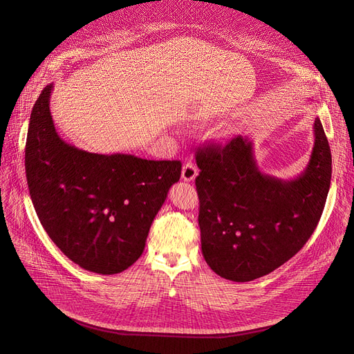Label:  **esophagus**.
I'll list each match as a JSON object with an SVG mask.
<instances>
[{"mask_svg":"<svg viewBox=\"0 0 354 354\" xmlns=\"http://www.w3.org/2000/svg\"><path fill=\"white\" fill-rule=\"evenodd\" d=\"M196 175H198V167L192 162H188L182 166V179L183 180L191 182L196 178Z\"/></svg>","mask_w":354,"mask_h":354,"instance_id":"34e87169","label":"esophagus"}]
</instances>
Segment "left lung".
<instances>
[{
  "label": "left lung",
  "instance_id": "obj_1",
  "mask_svg": "<svg viewBox=\"0 0 354 354\" xmlns=\"http://www.w3.org/2000/svg\"><path fill=\"white\" fill-rule=\"evenodd\" d=\"M202 254L214 272L245 283L270 274L299 252L317 227L331 180L323 124L314 120V147L304 172L284 180L263 174L252 142L196 151Z\"/></svg>",
  "mask_w": 354,
  "mask_h": 354
}]
</instances>
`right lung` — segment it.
Segmentation results:
<instances>
[{
	"mask_svg": "<svg viewBox=\"0 0 354 354\" xmlns=\"http://www.w3.org/2000/svg\"><path fill=\"white\" fill-rule=\"evenodd\" d=\"M53 83L37 99L26 142L34 209L62 252L82 268L118 274L138 261L179 160L90 153L66 143L50 111Z\"/></svg>",
	"mask_w": 354,
	"mask_h": 354,
	"instance_id": "obj_1",
	"label": "right lung"
}]
</instances>
